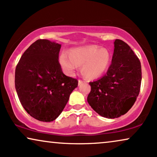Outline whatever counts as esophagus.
I'll return each instance as SVG.
<instances>
[{
    "instance_id": "obj_1",
    "label": "esophagus",
    "mask_w": 157,
    "mask_h": 157,
    "mask_svg": "<svg viewBox=\"0 0 157 157\" xmlns=\"http://www.w3.org/2000/svg\"><path fill=\"white\" fill-rule=\"evenodd\" d=\"M83 82H84V81H82V80H78V86H79V85H81V83H82Z\"/></svg>"
}]
</instances>
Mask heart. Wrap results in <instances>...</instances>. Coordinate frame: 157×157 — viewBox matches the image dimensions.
Instances as JSON below:
<instances>
[{"instance_id": "1", "label": "heart", "mask_w": 157, "mask_h": 157, "mask_svg": "<svg viewBox=\"0 0 157 157\" xmlns=\"http://www.w3.org/2000/svg\"><path fill=\"white\" fill-rule=\"evenodd\" d=\"M111 56L106 48L89 46L72 49L69 54L62 53L60 63L66 74L73 75L78 66L82 65L81 72L87 78H96L102 76L111 63Z\"/></svg>"}]
</instances>
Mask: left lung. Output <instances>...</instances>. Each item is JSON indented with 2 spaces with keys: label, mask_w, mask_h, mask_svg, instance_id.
Instances as JSON below:
<instances>
[{
  "label": "left lung",
  "mask_w": 157,
  "mask_h": 157,
  "mask_svg": "<svg viewBox=\"0 0 157 157\" xmlns=\"http://www.w3.org/2000/svg\"><path fill=\"white\" fill-rule=\"evenodd\" d=\"M141 82V66L138 57L127 44L116 39L111 64L106 74L89 83L88 103L101 117L118 118L134 105Z\"/></svg>",
  "instance_id": "obj_1"
}]
</instances>
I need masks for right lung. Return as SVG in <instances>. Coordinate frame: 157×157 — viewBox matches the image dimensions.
I'll list each match as a JSON object with an SVG mask.
<instances>
[{
    "label": "right lung",
    "mask_w": 157,
    "mask_h": 157,
    "mask_svg": "<svg viewBox=\"0 0 157 157\" xmlns=\"http://www.w3.org/2000/svg\"><path fill=\"white\" fill-rule=\"evenodd\" d=\"M61 47L48 40H37L16 66L15 86L18 98L27 113L38 121L56 119L78 86L77 79L62 71L59 61Z\"/></svg>",
    "instance_id": "right-lung-1"
}]
</instances>
